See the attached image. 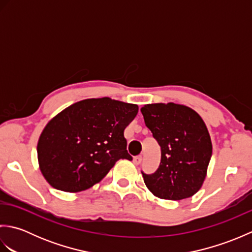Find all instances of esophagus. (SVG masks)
Wrapping results in <instances>:
<instances>
[{
    "mask_svg": "<svg viewBox=\"0 0 252 252\" xmlns=\"http://www.w3.org/2000/svg\"><path fill=\"white\" fill-rule=\"evenodd\" d=\"M142 162V156H136L133 158V163H134L135 165H138Z\"/></svg>",
    "mask_w": 252,
    "mask_h": 252,
    "instance_id": "esophagus-1",
    "label": "esophagus"
}]
</instances>
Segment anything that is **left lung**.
<instances>
[{
  "mask_svg": "<svg viewBox=\"0 0 252 252\" xmlns=\"http://www.w3.org/2000/svg\"><path fill=\"white\" fill-rule=\"evenodd\" d=\"M141 111L161 147L156 172H142L147 189L161 199L181 200L195 195L206 179L212 155L210 134L201 117L174 103L147 104Z\"/></svg>",
  "mask_w": 252,
  "mask_h": 252,
  "instance_id": "8db88e82",
  "label": "left lung"
}]
</instances>
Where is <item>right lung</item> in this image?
<instances>
[{"label": "right lung", "instance_id": "obj_1", "mask_svg": "<svg viewBox=\"0 0 252 252\" xmlns=\"http://www.w3.org/2000/svg\"><path fill=\"white\" fill-rule=\"evenodd\" d=\"M137 111L135 104L88 98L52 118L36 147L47 183L68 192L85 190L103 180L119 159L132 160L123 132Z\"/></svg>", "mask_w": 252, "mask_h": 252}]
</instances>
